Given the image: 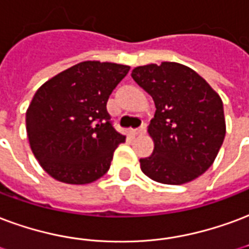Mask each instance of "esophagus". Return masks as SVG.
<instances>
[{
	"label": "esophagus",
	"instance_id": "obj_1",
	"mask_svg": "<svg viewBox=\"0 0 249 249\" xmlns=\"http://www.w3.org/2000/svg\"><path fill=\"white\" fill-rule=\"evenodd\" d=\"M145 132H146V125L145 124L141 125V126H140V128H137V129L132 130V133H133L134 136H140V134H143Z\"/></svg>",
	"mask_w": 249,
	"mask_h": 249
}]
</instances>
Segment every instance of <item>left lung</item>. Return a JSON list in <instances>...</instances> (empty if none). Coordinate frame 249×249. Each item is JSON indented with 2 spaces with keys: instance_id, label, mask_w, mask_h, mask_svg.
I'll use <instances>...</instances> for the list:
<instances>
[{
  "instance_id": "obj_1",
  "label": "left lung",
  "mask_w": 249,
  "mask_h": 249,
  "mask_svg": "<svg viewBox=\"0 0 249 249\" xmlns=\"http://www.w3.org/2000/svg\"><path fill=\"white\" fill-rule=\"evenodd\" d=\"M132 78L153 97V153L140 160L150 179L183 185L215 161L226 136L222 99L194 70L176 62L140 66Z\"/></svg>"
}]
</instances>
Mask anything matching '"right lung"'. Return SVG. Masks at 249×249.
Returning a JSON list of instances; mask_svg holds the SVG:
<instances>
[{
  "label": "right lung",
  "mask_w": 249,
  "mask_h": 249,
  "mask_svg": "<svg viewBox=\"0 0 249 249\" xmlns=\"http://www.w3.org/2000/svg\"><path fill=\"white\" fill-rule=\"evenodd\" d=\"M129 66L86 60L42 84L26 112L30 148L56 181L87 185L106 174L125 136L107 110L109 95Z\"/></svg>",
  "instance_id": "add662e5"
}]
</instances>
